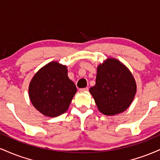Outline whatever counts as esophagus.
Returning a JSON list of instances; mask_svg holds the SVG:
<instances>
[{"label": "esophagus", "mask_w": 160, "mask_h": 160, "mask_svg": "<svg viewBox=\"0 0 160 160\" xmlns=\"http://www.w3.org/2000/svg\"><path fill=\"white\" fill-rule=\"evenodd\" d=\"M89 90V88L88 87H86V88H82V89H80V91L81 92H87Z\"/></svg>", "instance_id": "34e87169"}]
</instances>
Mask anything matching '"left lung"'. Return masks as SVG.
<instances>
[{"label": "left lung", "mask_w": 160, "mask_h": 160, "mask_svg": "<svg viewBox=\"0 0 160 160\" xmlns=\"http://www.w3.org/2000/svg\"><path fill=\"white\" fill-rule=\"evenodd\" d=\"M98 111L116 115L126 111L136 93V82L122 62L108 58L97 68L95 85L89 89Z\"/></svg>", "instance_id": "8db88e82"}]
</instances>
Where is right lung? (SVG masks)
Segmentation results:
<instances>
[{"label":"right lung","instance_id":"1","mask_svg":"<svg viewBox=\"0 0 160 160\" xmlns=\"http://www.w3.org/2000/svg\"><path fill=\"white\" fill-rule=\"evenodd\" d=\"M28 92L38 111L47 117H56L68 109L77 87L68 77L67 66L51 62L33 77Z\"/></svg>","mask_w":160,"mask_h":160}]
</instances>
